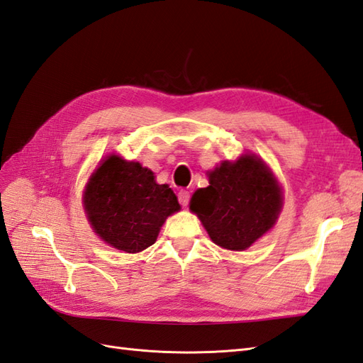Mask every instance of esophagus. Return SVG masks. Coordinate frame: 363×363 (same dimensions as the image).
Masks as SVG:
<instances>
[{"instance_id":"1","label":"esophagus","mask_w":363,"mask_h":363,"mask_svg":"<svg viewBox=\"0 0 363 363\" xmlns=\"http://www.w3.org/2000/svg\"><path fill=\"white\" fill-rule=\"evenodd\" d=\"M177 196H179V203L182 204V206H188L189 204V192L188 191H184V189H182V191H179V194H177Z\"/></svg>"}]
</instances>
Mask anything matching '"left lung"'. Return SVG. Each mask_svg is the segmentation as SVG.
I'll return each mask as SVG.
<instances>
[{"label": "left lung", "instance_id": "1", "mask_svg": "<svg viewBox=\"0 0 363 363\" xmlns=\"http://www.w3.org/2000/svg\"><path fill=\"white\" fill-rule=\"evenodd\" d=\"M281 206V188L267 164L242 155L208 172V186L192 195L189 208L216 245L244 251L276 224Z\"/></svg>", "mask_w": 363, "mask_h": 363}]
</instances>
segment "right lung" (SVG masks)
Listing matches in <instances>:
<instances>
[{"label": "right lung", "instance_id": "obj_1", "mask_svg": "<svg viewBox=\"0 0 363 363\" xmlns=\"http://www.w3.org/2000/svg\"><path fill=\"white\" fill-rule=\"evenodd\" d=\"M83 204L94 232L107 245L139 252L156 242L167 218L180 211L168 184L139 162L107 156L91 175Z\"/></svg>", "mask_w": 363, "mask_h": 363}]
</instances>
